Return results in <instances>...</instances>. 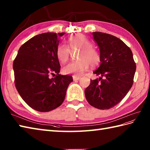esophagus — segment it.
<instances>
[{
  "label": "esophagus",
  "mask_w": 150,
  "mask_h": 150,
  "mask_svg": "<svg viewBox=\"0 0 150 150\" xmlns=\"http://www.w3.org/2000/svg\"><path fill=\"white\" fill-rule=\"evenodd\" d=\"M72 78H73V79H74V81H75V80H79V79L81 78V76H72Z\"/></svg>",
  "instance_id": "esophagus-1"
}]
</instances>
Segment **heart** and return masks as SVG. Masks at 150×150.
I'll return each instance as SVG.
<instances>
[{
    "mask_svg": "<svg viewBox=\"0 0 150 150\" xmlns=\"http://www.w3.org/2000/svg\"><path fill=\"white\" fill-rule=\"evenodd\" d=\"M69 47L72 50H79L77 59L79 60L69 63L63 68L65 74L80 75L86 71L89 65L95 66L100 59V54L93 43L86 37L79 34L73 36L68 40ZM56 56L61 63H64L70 57L69 48L64 44H59L56 48Z\"/></svg>",
    "mask_w": 150,
    "mask_h": 150,
    "instance_id": "1",
    "label": "heart"
}]
</instances>
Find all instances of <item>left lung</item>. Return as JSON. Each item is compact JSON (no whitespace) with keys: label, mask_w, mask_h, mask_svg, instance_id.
Instances as JSON below:
<instances>
[{"label":"left lung","mask_w":150,"mask_h":150,"mask_svg":"<svg viewBox=\"0 0 150 150\" xmlns=\"http://www.w3.org/2000/svg\"><path fill=\"white\" fill-rule=\"evenodd\" d=\"M93 35L100 48L101 63L93 73L100 78L91 79L85 95L91 105L109 109L120 102L129 92L136 65L129 47L120 39L102 32H93Z\"/></svg>","instance_id":"8db88e82"}]
</instances>
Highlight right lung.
Instances as JSON below:
<instances>
[{
    "instance_id": "1",
    "label": "right lung",
    "mask_w": 150,
    "mask_h": 150,
    "mask_svg": "<svg viewBox=\"0 0 150 150\" xmlns=\"http://www.w3.org/2000/svg\"><path fill=\"white\" fill-rule=\"evenodd\" d=\"M64 34L47 32L33 37L21 46L14 59L15 87L24 102L38 111L48 112L62 105L73 81L71 76L59 74L56 48ZM54 73L56 76L50 78Z\"/></svg>"
}]
</instances>
